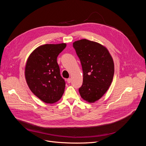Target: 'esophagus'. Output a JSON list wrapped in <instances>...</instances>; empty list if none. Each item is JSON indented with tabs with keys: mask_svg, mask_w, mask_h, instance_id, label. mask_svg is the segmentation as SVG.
<instances>
[{
	"mask_svg": "<svg viewBox=\"0 0 146 146\" xmlns=\"http://www.w3.org/2000/svg\"><path fill=\"white\" fill-rule=\"evenodd\" d=\"M67 82H68V83H70V82H71V79H70V78H68V80H67Z\"/></svg>",
	"mask_w": 146,
	"mask_h": 146,
	"instance_id": "esophagus-1",
	"label": "esophagus"
}]
</instances>
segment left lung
Instances as JSON below:
<instances>
[{"mask_svg": "<svg viewBox=\"0 0 146 146\" xmlns=\"http://www.w3.org/2000/svg\"><path fill=\"white\" fill-rule=\"evenodd\" d=\"M73 47L80 60L83 72L79 92L83 99L90 103L95 102L111 85L114 72L112 56L105 47L86 39L75 41Z\"/></svg>", "mask_w": 146, "mask_h": 146, "instance_id": "1", "label": "left lung"}]
</instances>
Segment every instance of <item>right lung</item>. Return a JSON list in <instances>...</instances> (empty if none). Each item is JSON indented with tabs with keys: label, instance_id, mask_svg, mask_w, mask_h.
I'll return each instance as SVG.
<instances>
[{
	"label": "right lung",
	"instance_id": "obj_1",
	"mask_svg": "<svg viewBox=\"0 0 146 146\" xmlns=\"http://www.w3.org/2000/svg\"><path fill=\"white\" fill-rule=\"evenodd\" d=\"M66 46L65 43L39 46L26 63L25 76L30 90L45 103L56 102L64 93L66 83L56 60Z\"/></svg>",
	"mask_w": 146,
	"mask_h": 146
}]
</instances>
